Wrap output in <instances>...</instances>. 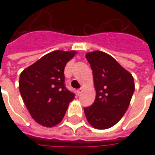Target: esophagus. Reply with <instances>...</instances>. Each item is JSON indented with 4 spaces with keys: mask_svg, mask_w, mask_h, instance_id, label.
<instances>
[{
    "mask_svg": "<svg viewBox=\"0 0 155 155\" xmlns=\"http://www.w3.org/2000/svg\"><path fill=\"white\" fill-rule=\"evenodd\" d=\"M81 92H82V89H79V90L76 91V94H77L78 95H80V94H81Z\"/></svg>",
    "mask_w": 155,
    "mask_h": 155,
    "instance_id": "obj_1",
    "label": "esophagus"
}]
</instances>
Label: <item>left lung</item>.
Masks as SVG:
<instances>
[{
    "label": "left lung",
    "instance_id": "left-lung-1",
    "mask_svg": "<svg viewBox=\"0 0 155 155\" xmlns=\"http://www.w3.org/2000/svg\"><path fill=\"white\" fill-rule=\"evenodd\" d=\"M85 57L93 72L96 97L91 106L84 108V114L94 128L106 130L116 124L128 110L134 91V78L103 51L89 52Z\"/></svg>",
    "mask_w": 155,
    "mask_h": 155
}]
</instances>
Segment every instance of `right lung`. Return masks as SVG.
<instances>
[{
    "label": "right lung",
    "mask_w": 155,
    "mask_h": 155,
    "mask_svg": "<svg viewBox=\"0 0 155 155\" xmlns=\"http://www.w3.org/2000/svg\"><path fill=\"white\" fill-rule=\"evenodd\" d=\"M76 51L48 53L22 71L19 89L30 114L38 124L53 127L63 120L74 94L64 86L65 64Z\"/></svg>",
    "instance_id": "right-lung-1"
}]
</instances>
